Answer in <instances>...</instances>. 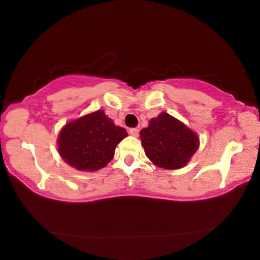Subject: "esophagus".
Masks as SVG:
<instances>
[{
	"label": "esophagus",
	"instance_id": "34e87169",
	"mask_svg": "<svg viewBox=\"0 0 260 260\" xmlns=\"http://www.w3.org/2000/svg\"><path fill=\"white\" fill-rule=\"evenodd\" d=\"M128 133L132 136H138L139 135V128H129L128 129Z\"/></svg>",
	"mask_w": 260,
	"mask_h": 260
}]
</instances>
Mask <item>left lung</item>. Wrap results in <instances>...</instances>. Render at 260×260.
Here are the masks:
<instances>
[{
	"instance_id": "left-lung-1",
	"label": "left lung",
	"mask_w": 260,
	"mask_h": 260,
	"mask_svg": "<svg viewBox=\"0 0 260 260\" xmlns=\"http://www.w3.org/2000/svg\"><path fill=\"white\" fill-rule=\"evenodd\" d=\"M140 134L147 157L164 170L182 169L200 147L199 135L166 112L149 120Z\"/></svg>"
}]
</instances>
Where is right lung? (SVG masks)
Segmentation results:
<instances>
[{
    "instance_id": "obj_1",
    "label": "right lung",
    "mask_w": 260,
    "mask_h": 260,
    "mask_svg": "<svg viewBox=\"0 0 260 260\" xmlns=\"http://www.w3.org/2000/svg\"><path fill=\"white\" fill-rule=\"evenodd\" d=\"M128 135L103 110L87 113L67 122L57 138L59 156L78 171L103 169L114 156L117 144Z\"/></svg>"
}]
</instances>
